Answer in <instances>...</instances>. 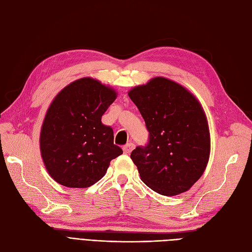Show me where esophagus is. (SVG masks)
<instances>
[{"label": "esophagus", "instance_id": "esophagus-1", "mask_svg": "<svg viewBox=\"0 0 252 252\" xmlns=\"http://www.w3.org/2000/svg\"><path fill=\"white\" fill-rule=\"evenodd\" d=\"M134 147H135V145L133 144V143H129V144H127V145H125V146L123 147V151H124V154H126V155H129L130 154V152L134 149Z\"/></svg>", "mask_w": 252, "mask_h": 252}]
</instances>
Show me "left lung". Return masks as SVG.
Segmentation results:
<instances>
[{"label":"left lung","instance_id":"1","mask_svg":"<svg viewBox=\"0 0 252 252\" xmlns=\"http://www.w3.org/2000/svg\"><path fill=\"white\" fill-rule=\"evenodd\" d=\"M149 131L146 147L130 155L141 180L154 191H187L207 167L210 132L199 100L181 84L156 77L128 91Z\"/></svg>","mask_w":252,"mask_h":252}]
</instances>
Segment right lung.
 I'll use <instances>...</instances> for the list:
<instances>
[{"label":"right lung","instance_id":"1","mask_svg":"<svg viewBox=\"0 0 252 252\" xmlns=\"http://www.w3.org/2000/svg\"><path fill=\"white\" fill-rule=\"evenodd\" d=\"M118 96L112 87L86 77L68 84L53 98L40 132L43 163L50 177L70 188H87L123 154L102 116Z\"/></svg>","mask_w":252,"mask_h":252}]
</instances>
